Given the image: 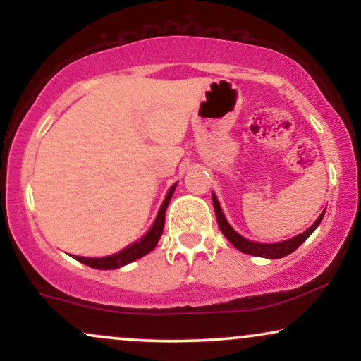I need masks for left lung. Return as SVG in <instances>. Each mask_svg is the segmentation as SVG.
<instances>
[{
  "mask_svg": "<svg viewBox=\"0 0 361 361\" xmlns=\"http://www.w3.org/2000/svg\"><path fill=\"white\" fill-rule=\"evenodd\" d=\"M212 202H214V209H215V217H217V224H219V229H221V233L226 235L227 241H231V244L235 247V250L246 252V255H252V256H261V258H270V259H279V258H283V256L290 255V252H293L297 250V247L300 246L302 243L305 241V239L309 238L310 234L314 233V229L321 224L322 217H324V212L317 217V221L312 224V226L309 227L305 233H302L299 235H295V238L288 239V241H281V243H275V244H261V243H252V241H247V239H244L243 235H239L233 227L229 226V222L226 221V217H224L222 214V209L221 205H219V200L217 197L212 193Z\"/></svg>",
  "mask_w": 361,
  "mask_h": 361,
  "instance_id": "8db88e82",
  "label": "left lung"
}]
</instances>
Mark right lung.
Masks as SVG:
<instances>
[{
  "label": "right lung",
  "mask_w": 361,
  "mask_h": 361,
  "mask_svg": "<svg viewBox=\"0 0 361 361\" xmlns=\"http://www.w3.org/2000/svg\"><path fill=\"white\" fill-rule=\"evenodd\" d=\"M175 186L176 185H173L171 188H169L166 198H164L163 205H161L156 221H154V224H152L151 229H149V233L144 235L142 239H139L137 243L130 244V246H127L126 250L117 252V255L106 256V258H82V256H74V258H76L78 261H81V263L88 264V267H91V268H98V270H114V268H120V267H123V264L132 263V261L146 256L149 251L154 250L157 241H159L161 234H163L164 215H166L168 204H169V200H171L173 192H175Z\"/></svg>",
  "instance_id": "add662e5"
}]
</instances>
